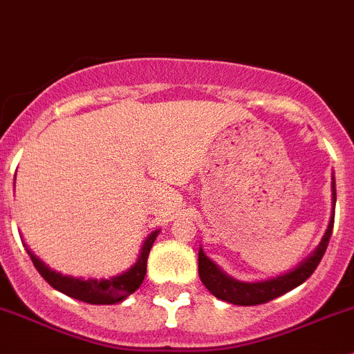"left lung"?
<instances>
[{"instance_id": "8db88e82", "label": "left lung", "mask_w": 354, "mask_h": 354, "mask_svg": "<svg viewBox=\"0 0 354 354\" xmlns=\"http://www.w3.org/2000/svg\"><path fill=\"white\" fill-rule=\"evenodd\" d=\"M334 212H335V181L334 174H332V214L329 226H327L326 233H324L320 243L315 246L308 257L301 260L296 267L286 270V272L279 274L276 277H269V279L262 281H238L234 277L227 276L217 263H214L209 257L203 253L202 246L198 250V276L203 286L209 289L216 298L223 299V301L233 303V305L240 306H252V305H262V303L270 301V299L277 298L281 295H286L291 289L298 288L299 284L305 283L313 270L317 269L319 262L322 260L324 253H326L327 245H329L332 227H334Z\"/></svg>"}]
</instances>
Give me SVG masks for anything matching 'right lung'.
Here are the masks:
<instances>
[{
	"label": "right lung",
	"instance_id": "obj_1",
	"mask_svg": "<svg viewBox=\"0 0 354 354\" xmlns=\"http://www.w3.org/2000/svg\"><path fill=\"white\" fill-rule=\"evenodd\" d=\"M159 231L160 230H154L152 233H149V236L145 238L144 243L140 246V252H138V257L133 266L128 267L127 270H123L118 276L108 277V279H104V277L102 279H97V277L84 279V277L65 276L62 272H56L51 267L46 266L39 257H35L30 252V248H27V245L24 243V246L28 255H30L32 263L39 270V274L56 291L63 292V295L70 296V298L91 303V305H114V303H120L123 299H127L131 292H135L140 288L145 272H147L149 253H151V248L154 245Z\"/></svg>",
	"mask_w": 354,
	"mask_h": 354
}]
</instances>
